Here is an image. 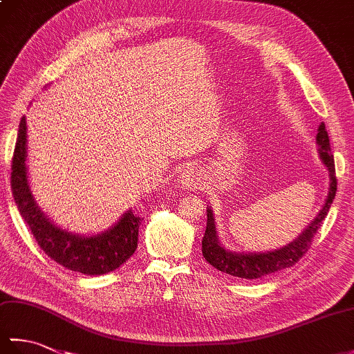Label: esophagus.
Returning <instances> with one entry per match:
<instances>
[{"instance_id": "1", "label": "esophagus", "mask_w": 354, "mask_h": 354, "mask_svg": "<svg viewBox=\"0 0 354 354\" xmlns=\"http://www.w3.org/2000/svg\"><path fill=\"white\" fill-rule=\"evenodd\" d=\"M181 184L184 187H189V189H194L201 184V173L196 169L187 170L181 176Z\"/></svg>"}]
</instances>
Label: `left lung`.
I'll list each match as a JSON object with an SVG mask.
<instances>
[{"label": "left lung", "mask_w": 354, "mask_h": 354, "mask_svg": "<svg viewBox=\"0 0 354 354\" xmlns=\"http://www.w3.org/2000/svg\"><path fill=\"white\" fill-rule=\"evenodd\" d=\"M317 145L318 152L322 162L330 171V189L327 199L322 205L318 216L310 222L301 234H299L293 242L286 245L280 250L270 251V252H259V254H237L230 252L228 250L219 243L217 240L214 217L212 213V208H207V228L204 239H202V254H204L205 260L209 265L219 269L221 272L230 274L232 277L239 278H248V280H254V278H261L268 274H274L277 270H281L286 268H290L292 265L303 257L310 248L312 239L317 234V231L321 228L322 221L330 209V205L335 199L336 194V171H335V160L332 149H330V140L328 133L326 131V124L321 123L317 133Z\"/></svg>", "instance_id": "left-lung-1"}]
</instances>
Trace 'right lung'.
<instances>
[{
	"instance_id": "right-lung-1",
	"label": "right lung",
	"mask_w": 354,
	"mask_h": 354,
	"mask_svg": "<svg viewBox=\"0 0 354 354\" xmlns=\"http://www.w3.org/2000/svg\"><path fill=\"white\" fill-rule=\"evenodd\" d=\"M27 122L21 118L17 145L12 158L10 185L19 213L32 230L37 245L59 265L86 275H102L120 268L138 246L141 217L131 209L114 227L102 234L85 237L64 231L45 216L30 190L27 181Z\"/></svg>"
}]
</instances>
